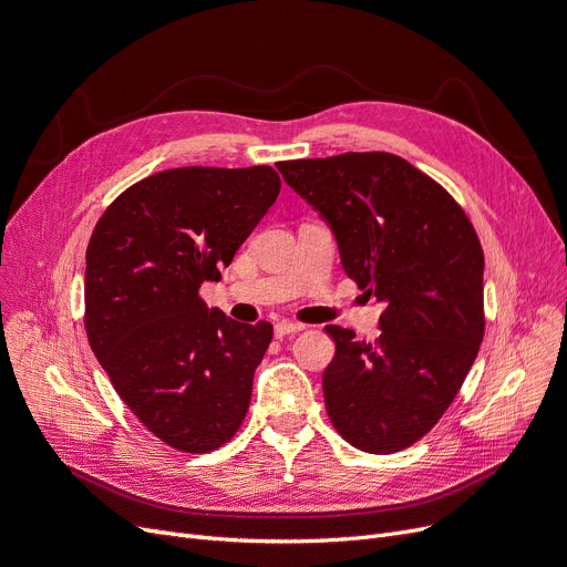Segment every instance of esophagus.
<instances>
[{
	"instance_id": "34e87169",
	"label": "esophagus",
	"mask_w": 567,
	"mask_h": 567,
	"mask_svg": "<svg viewBox=\"0 0 567 567\" xmlns=\"http://www.w3.org/2000/svg\"><path fill=\"white\" fill-rule=\"evenodd\" d=\"M300 330H305V326H300V323H290V321H279V323L275 326V334H277V337L298 334Z\"/></svg>"
}]
</instances>
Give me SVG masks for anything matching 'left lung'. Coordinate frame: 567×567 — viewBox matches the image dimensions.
<instances>
[{
    "mask_svg": "<svg viewBox=\"0 0 567 567\" xmlns=\"http://www.w3.org/2000/svg\"><path fill=\"white\" fill-rule=\"evenodd\" d=\"M328 223L347 275L383 305L374 342L326 326V410L351 446H412L454 402L484 337V251L437 181L393 153L277 165Z\"/></svg>",
    "mask_w": 567,
    "mask_h": 567,
    "instance_id": "obj_1",
    "label": "left lung"
}]
</instances>
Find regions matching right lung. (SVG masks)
Masks as SVG:
<instances>
[{
    "label": "right lung",
    "instance_id": "1",
    "mask_svg": "<svg viewBox=\"0 0 567 567\" xmlns=\"http://www.w3.org/2000/svg\"><path fill=\"white\" fill-rule=\"evenodd\" d=\"M281 188L267 167H178L130 186L85 251V332L113 389L155 437L205 454L251 402L271 326L209 309L218 281Z\"/></svg>",
    "mask_w": 567,
    "mask_h": 567
}]
</instances>
